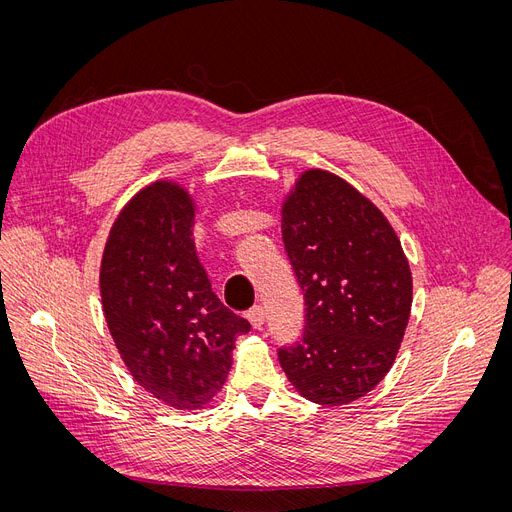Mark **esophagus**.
I'll return each mask as SVG.
<instances>
[{"label": "esophagus", "mask_w": 512, "mask_h": 512, "mask_svg": "<svg viewBox=\"0 0 512 512\" xmlns=\"http://www.w3.org/2000/svg\"><path fill=\"white\" fill-rule=\"evenodd\" d=\"M247 318H249L253 329H261L263 324H265V310H263V306H253V308L249 310Z\"/></svg>", "instance_id": "esophagus-1"}]
</instances>
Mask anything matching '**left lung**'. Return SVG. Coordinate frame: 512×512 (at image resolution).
I'll return each instance as SVG.
<instances>
[{
    "label": "left lung",
    "mask_w": 512,
    "mask_h": 512,
    "mask_svg": "<svg viewBox=\"0 0 512 512\" xmlns=\"http://www.w3.org/2000/svg\"><path fill=\"white\" fill-rule=\"evenodd\" d=\"M282 235L306 302L302 341L277 351L300 396L343 406L394 365L412 273L382 210L343 177L306 169L282 202Z\"/></svg>",
    "instance_id": "obj_1"
}]
</instances>
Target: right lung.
<instances>
[{
	"mask_svg": "<svg viewBox=\"0 0 512 512\" xmlns=\"http://www.w3.org/2000/svg\"><path fill=\"white\" fill-rule=\"evenodd\" d=\"M196 202L171 179L136 192L116 216L100 265L108 331L138 386L175 410L222 390L251 324L210 288L194 243Z\"/></svg>",
	"mask_w": 512,
	"mask_h": 512,
	"instance_id": "1",
	"label": "right lung"
}]
</instances>
